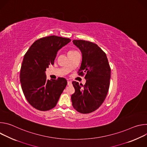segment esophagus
Listing matches in <instances>:
<instances>
[{"mask_svg": "<svg viewBox=\"0 0 147 147\" xmlns=\"http://www.w3.org/2000/svg\"><path fill=\"white\" fill-rule=\"evenodd\" d=\"M71 84H72V82H71V81L68 80V81H67V85H68V86H71Z\"/></svg>", "mask_w": 147, "mask_h": 147, "instance_id": "obj_1", "label": "esophagus"}]
</instances>
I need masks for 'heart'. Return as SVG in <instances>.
I'll return each mask as SVG.
<instances>
[{
	"label": "heart",
	"mask_w": 147,
	"mask_h": 147,
	"mask_svg": "<svg viewBox=\"0 0 147 147\" xmlns=\"http://www.w3.org/2000/svg\"><path fill=\"white\" fill-rule=\"evenodd\" d=\"M74 52H76V51H69V52H68V55H70V54H72V53H74Z\"/></svg>",
	"instance_id": "b5f03b06"
}]
</instances>
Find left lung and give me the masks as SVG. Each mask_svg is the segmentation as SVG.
<instances>
[{
    "instance_id": "1",
    "label": "left lung",
    "mask_w": 147,
    "mask_h": 147,
    "mask_svg": "<svg viewBox=\"0 0 147 147\" xmlns=\"http://www.w3.org/2000/svg\"><path fill=\"white\" fill-rule=\"evenodd\" d=\"M80 50L82 62L79 75L86 73L84 86L76 81L72 84L75 92L71 95L73 108L81 113L96 110L105 99L110 84L111 68L107 56L96 44L84 40H73Z\"/></svg>"
}]
</instances>
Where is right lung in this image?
<instances>
[{
	"mask_svg": "<svg viewBox=\"0 0 147 147\" xmlns=\"http://www.w3.org/2000/svg\"><path fill=\"white\" fill-rule=\"evenodd\" d=\"M70 41L69 38L55 35L40 38L24 56L20 70L22 88L29 103L39 111L53 108L67 86L65 78L47 80L45 71L54 64L57 52Z\"/></svg>",
	"mask_w": 147,
	"mask_h": 147,
	"instance_id": "1",
	"label": "right lung"
}]
</instances>
